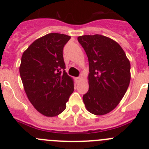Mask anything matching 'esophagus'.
Wrapping results in <instances>:
<instances>
[{"label":"esophagus","instance_id":"1","mask_svg":"<svg viewBox=\"0 0 149 149\" xmlns=\"http://www.w3.org/2000/svg\"><path fill=\"white\" fill-rule=\"evenodd\" d=\"M81 77H76V78H75V81H76V82H77V83L80 82V81H81Z\"/></svg>","mask_w":149,"mask_h":149}]
</instances>
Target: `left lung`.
Masks as SVG:
<instances>
[{"label":"left lung","instance_id":"8db88e82","mask_svg":"<svg viewBox=\"0 0 149 149\" xmlns=\"http://www.w3.org/2000/svg\"><path fill=\"white\" fill-rule=\"evenodd\" d=\"M77 40L89 60V90L83 96L84 104L95 115L108 113L119 104L128 88L130 62L122 47L104 36H81Z\"/></svg>","mask_w":149,"mask_h":149}]
</instances>
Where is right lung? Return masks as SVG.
Segmentation results:
<instances>
[{"label":"right lung","instance_id":"obj_1","mask_svg":"<svg viewBox=\"0 0 149 149\" xmlns=\"http://www.w3.org/2000/svg\"><path fill=\"white\" fill-rule=\"evenodd\" d=\"M70 39L65 34L48 33L34 41L22 54L19 72L24 91L30 103L45 116L64 111L74 91L63 54Z\"/></svg>","mask_w":149,"mask_h":149}]
</instances>
